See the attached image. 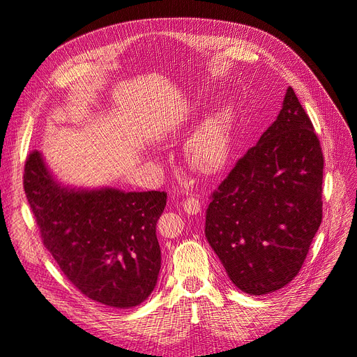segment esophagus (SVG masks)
I'll return each instance as SVG.
<instances>
[{
    "label": "esophagus",
    "instance_id": "obj_1",
    "mask_svg": "<svg viewBox=\"0 0 357 357\" xmlns=\"http://www.w3.org/2000/svg\"><path fill=\"white\" fill-rule=\"evenodd\" d=\"M181 207L188 214H197L201 208V202L195 197H188L181 201Z\"/></svg>",
    "mask_w": 357,
    "mask_h": 357
}]
</instances>
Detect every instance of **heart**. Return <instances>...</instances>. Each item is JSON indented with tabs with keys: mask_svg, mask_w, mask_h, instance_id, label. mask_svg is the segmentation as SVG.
<instances>
[{
	"mask_svg": "<svg viewBox=\"0 0 357 357\" xmlns=\"http://www.w3.org/2000/svg\"><path fill=\"white\" fill-rule=\"evenodd\" d=\"M234 119L228 109L214 110L193 129L186 143L189 164L202 174L219 172L231 156Z\"/></svg>",
	"mask_w": 357,
	"mask_h": 357,
	"instance_id": "b5f03b06",
	"label": "heart"
}]
</instances>
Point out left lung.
<instances>
[{"mask_svg":"<svg viewBox=\"0 0 357 357\" xmlns=\"http://www.w3.org/2000/svg\"><path fill=\"white\" fill-rule=\"evenodd\" d=\"M323 153L294 89L259 143L210 195L205 236L250 295L284 287L304 265L323 215Z\"/></svg>","mask_w":357,"mask_h":357,"instance_id":"1","label":"left lung"}]
</instances>
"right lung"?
<instances>
[{
    "label": "right lung",
    "instance_id": "add662e5",
    "mask_svg": "<svg viewBox=\"0 0 357 357\" xmlns=\"http://www.w3.org/2000/svg\"><path fill=\"white\" fill-rule=\"evenodd\" d=\"M24 189L43 244L84 296L129 308L152 294L160 269L156 223L165 192L62 188L37 150L26 158Z\"/></svg>",
    "mask_w": 357,
    "mask_h": 357
}]
</instances>
